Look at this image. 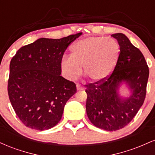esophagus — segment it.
Listing matches in <instances>:
<instances>
[{
	"mask_svg": "<svg viewBox=\"0 0 155 155\" xmlns=\"http://www.w3.org/2000/svg\"><path fill=\"white\" fill-rule=\"evenodd\" d=\"M76 88H77V90H84V87L82 86H81L80 84L76 85Z\"/></svg>",
	"mask_w": 155,
	"mask_h": 155,
	"instance_id": "1",
	"label": "esophagus"
}]
</instances>
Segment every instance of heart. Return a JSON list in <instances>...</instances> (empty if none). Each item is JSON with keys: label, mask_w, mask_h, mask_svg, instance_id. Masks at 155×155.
<instances>
[{"label": "heart", "mask_w": 155, "mask_h": 155, "mask_svg": "<svg viewBox=\"0 0 155 155\" xmlns=\"http://www.w3.org/2000/svg\"><path fill=\"white\" fill-rule=\"evenodd\" d=\"M71 55H64L60 69L67 79H76L83 71L95 82L111 74L118 61L120 46L116 41L103 37H89L76 42L71 47Z\"/></svg>", "instance_id": "obj_1"}]
</instances>
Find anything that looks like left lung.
I'll return each instance as SVG.
<instances>
[{
    "mask_svg": "<svg viewBox=\"0 0 155 155\" xmlns=\"http://www.w3.org/2000/svg\"><path fill=\"white\" fill-rule=\"evenodd\" d=\"M120 47V56L108 77L86 85V111L95 127L108 131L117 130L128 124L143 104L147 93L149 67L138 48L125 35L112 34ZM122 83H126L132 94L122 99L118 94Z\"/></svg>",
    "mask_w": 155,
    "mask_h": 155,
    "instance_id": "left-lung-1",
    "label": "left lung"
}]
</instances>
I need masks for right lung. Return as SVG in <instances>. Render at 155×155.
<instances>
[{"label": "right lung", "instance_id": "obj_1", "mask_svg": "<svg viewBox=\"0 0 155 155\" xmlns=\"http://www.w3.org/2000/svg\"><path fill=\"white\" fill-rule=\"evenodd\" d=\"M81 34L39 38L21 47L12 58L8 97L26 127L44 130L61 120L65 105L76 92V87L60 76V60L68 47Z\"/></svg>", "mask_w": 155, "mask_h": 155}]
</instances>
